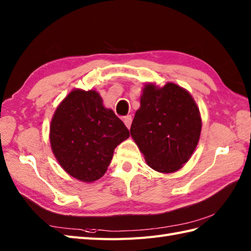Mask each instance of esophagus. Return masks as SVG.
<instances>
[{"mask_svg":"<svg viewBox=\"0 0 251 251\" xmlns=\"http://www.w3.org/2000/svg\"><path fill=\"white\" fill-rule=\"evenodd\" d=\"M124 122H125V125L126 126L127 129H130L131 124H132V116L131 115H127V116L124 117Z\"/></svg>","mask_w":251,"mask_h":251,"instance_id":"esophagus-1","label":"esophagus"}]
</instances>
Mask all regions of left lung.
Returning a JSON list of instances; mask_svg holds the SVG:
<instances>
[{"label": "left lung", "mask_w": 251, "mask_h": 251, "mask_svg": "<svg viewBox=\"0 0 251 251\" xmlns=\"http://www.w3.org/2000/svg\"><path fill=\"white\" fill-rule=\"evenodd\" d=\"M201 127L199 108L187 90L173 82L162 88L149 83L130 132L150 168L172 173L190 159Z\"/></svg>", "instance_id": "1"}]
</instances>
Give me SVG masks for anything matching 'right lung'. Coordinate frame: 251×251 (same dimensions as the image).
Listing matches in <instances>:
<instances>
[{
	"instance_id": "add662e5",
	"label": "right lung",
	"mask_w": 251,
	"mask_h": 251,
	"mask_svg": "<svg viewBox=\"0 0 251 251\" xmlns=\"http://www.w3.org/2000/svg\"><path fill=\"white\" fill-rule=\"evenodd\" d=\"M129 136L124 122L103 106L94 90L72 91L55 109L50 125V144L59 164L85 182L105 174L115 148Z\"/></svg>"
}]
</instances>
